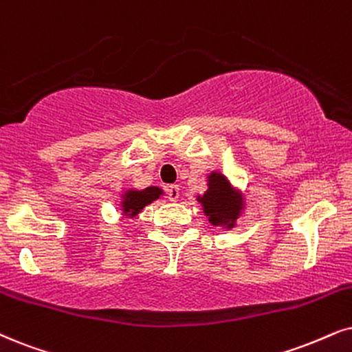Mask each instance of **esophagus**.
Returning a JSON list of instances; mask_svg holds the SVG:
<instances>
[{
    "mask_svg": "<svg viewBox=\"0 0 352 352\" xmlns=\"http://www.w3.org/2000/svg\"><path fill=\"white\" fill-rule=\"evenodd\" d=\"M167 195H168V199H170V201H177V199L180 198V188H179V185H170V186H167Z\"/></svg>",
    "mask_w": 352,
    "mask_h": 352,
    "instance_id": "1",
    "label": "esophagus"
}]
</instances>
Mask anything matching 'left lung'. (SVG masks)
<instances>
[{"label":"left lung","mask_w":352,"mask_h":352,"mask_svg":"<svg viewBox=\"0 0 352 352\" xmlns=\"http://www.w3.org/2000/svg\"><path fill=\"white\" fill-rule=\"evenodd\" d=\"M198 203H201L204 214L212 226H224L228 229L234 228L235 221L245 208L242 195L221 172L209 173L208 190L199 195Z\"/></svg>","instance_id":"obj_1"}]
</instances>
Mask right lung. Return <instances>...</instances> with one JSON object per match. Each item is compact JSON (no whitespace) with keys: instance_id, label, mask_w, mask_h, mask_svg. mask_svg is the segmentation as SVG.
<instances>
[{"instance_id":"add662e5","label":"right lung","mask_w":352,"mask_h":352,"mask_svg":"<svg viewBox=\"0 0 352 352\" xmlns=\"http://www.w3.org/2000/svg\"><path fill=\"white\" fill-rule=\"evenodd\" d=\"M164 191L159 186H148L144 190H128L124 191L123 201H122V211L123 216L135 217L143 211L144 206H148L149 203H153L157 199Z\"/></svg>"}]
</instances>
